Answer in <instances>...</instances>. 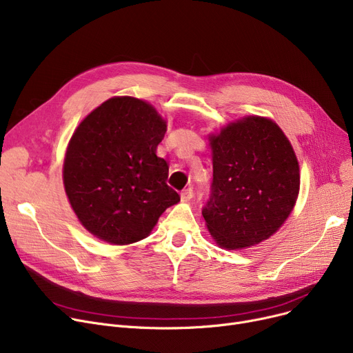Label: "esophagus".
I'll return each instance as SVG.
<instances>
[{"label":"esophagus","mask_w":353,"mask_h":353,"mask_svg":"<svg viewBox=\"0 0 353 353\" xmlns=\"http://www.w3.org/2000/svg\"><path fill=\"white\" fill-rule=\"evenodd\" d=\"M180 197H181V201H189V200H192V199H193V189H192V188L184 189V190L181 192Z\"/></svg>","instance_id":"34e87169"}]
</instances>
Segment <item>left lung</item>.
I'll use <instances>...</instances> for the list:
<instances>
[{"label":"left lung","mask_w":353,"mask_h":353,"mask_svg":"<svg viewBox=\"0 0 353 353\" xmlns=\"http://www.w3.org/2000/svg\"><path fill=\"white\" fill-rule=\"evenodd\" d=\"M212 194L203 217L214 243L228 250L256 246L282 228L301 189L293 147L269 117L245 116L208 134Z\"/></svg>","instance_id":"8db88e82"}]
</instances>
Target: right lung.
Returning <instances> with one entry per match:
<instances>
[{"label": "right lung", "mask_w": 353, "mask_h": 353, "mask_svg": "<svg viewBox=\"0 0 353 353\" xmlns=\"http://www.w3.org/2000/svg\"><path fill=\"white\" fill-rule=\"evenodd\" d=\"M167 121L145 100L116 96L87 114L68 141L63 183L81 226L110 245L147 237L180 196L157 157Z\"/></svg>", "instance_id": "right-lung-1"}]
</instances>
